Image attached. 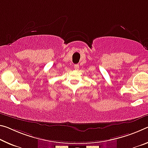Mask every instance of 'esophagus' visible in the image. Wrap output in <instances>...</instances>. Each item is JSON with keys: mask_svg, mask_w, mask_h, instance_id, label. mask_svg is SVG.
I'll list each match as a JSON object with an SVG mask.
<instances>
[{"mask_svg": "<svg viewBox=\"0 0 148 148\" xmlns=\"http://www.w3.org/2000/svg\"><path fill=\"white\" fill-rule=\"evenodd\" d=\"M74 68L75 70H78L79 69V65H78V64H75V65L74 66Z\"/></svg>", "mask_w": 148, "mask_h": 148, "instance_id": "esophagus-1", "label": "esophagus"}]
</instances>
